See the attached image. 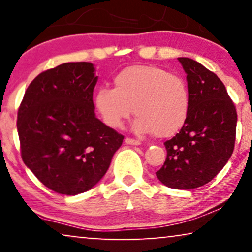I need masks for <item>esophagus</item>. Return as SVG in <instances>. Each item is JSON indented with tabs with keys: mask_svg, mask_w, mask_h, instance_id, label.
Instances as JSON below:
<instances>
[{
	"mask_svg": "<svg viewBox=\"0 0 252 252\" xmlns=\"http://www.w3.org/2000/svg\"><path fill=\"white\" fill-rule=\"evenodd\" d=\"M125 142L127 144H132V146H140V144H141V141L135 140V139H132V137H126Z\"/></svg>",
	"mask_w": 252,
	"mask_h": 252,
	"instance_id": "34e87169",
	"label": "esophagus"
}]
</instances>
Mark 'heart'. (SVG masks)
<instances>
[{"label":"heart","mask_w":252,"mask_h":252,"mask_svg":"<svg viewBox=\"0 0 252 252\" xmlns=\"http://www.w3.org/2000/svg\"><path fill=\"white\" fill-rule=\"evenodd\" d=\"M98 112L110 127L119 128L134 112L137 133L170 136L184 125L189 94L185 80L154 65H134L113 78V88L99 87L95 94Z\"/></svg>","instance_id":"b5f03b06"}]
</instances>
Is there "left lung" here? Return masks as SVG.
I'll list each match as a JSON object with an SVG mask.
<instances>
[{"mask_svg": "<svg viewBox=\"0 0 252 252\" xmlns=\"http://www.w3.org/2000/svg\"><path fill=\"white\" fill-rule=\"evenodd\" d=\"M187 73L189 109L180 132L165 141L167 156L156 172L161 184L194 189L212 180L232 156L237 113L222 81L191 58H178Z\"/></svg>", "mask_w": 252, "mask_h": 252, "instance_id": "1", "label": "left lung"}]
</instances>
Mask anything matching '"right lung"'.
<instances>
[{
	"instance_id": "obj_1",
	"label": "right lung",
	"mask_w": 252,
	"mask_h": 252,
	"mask_svg": "<svg viewBox=\"0 0 252 252\" xmlns=\"http://www.w3.org/2000/svg\"><path fill=\"white\" fill-rule=\"evenodd\" d=\"M94 65L65 63L40 73L27 87L17 129L23 161L55 192L78 195L106 173L124 135L95 116Z\"/></svg>"
}]
</instances>
